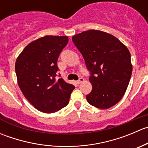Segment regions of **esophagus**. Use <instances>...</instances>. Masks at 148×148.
<instances>
[{
	"label": "esophagus",
	"mask_w": 148,
	"mask_h": 148,
	"mask_svg": "<svg viewBox=\"0 0 148 148\" xmlns=\"http://www.w3.org/2000/svg\"><path fill=\"white\" fill-rule=\"evenodd\" d=\"M83 82H84V79L82 78V77H81V78H79V79L77 82V84H79Z\"/></svg>",
	"instance_id": "1"
}]
</instances>
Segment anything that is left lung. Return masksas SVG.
Instances as JSON below:
<instances>
[{
	"label": "left lung",
	"mask_w": 148,
	"mask_h": 148,
	"mask_svg": "<svg viewBox=\"0 0 148 148\" xmlns=\"http://www.w3.org/2000/svg\"><path fill=\"white\" fill-rule=\"evenodd\" d=\"M91 73L92 92L87 102L97 108L108 109L122 99L127 90L132 65L127 46L114 36L88 30L72 37Z\"/></svg>",
	"instance_id": "8db88e82"
}]
</instances>
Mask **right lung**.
<instances>
[{"mask_svg":"<svg viewBox=\"0 0 148 148\" xmlns=\"http://www.w3.org/2000/svg\"><path fill=\"white\" fill-rule=\"evenodd\" d=\"M68 41V36H45L28 44L16 59L18 84L38 111L56 112L69 102L75 86L56 79L58 58Z\"/></svg>","mask_w":148,"mask_h":148,"instance_id":"right-lung-1","label":"right lung"}]
</instances>
